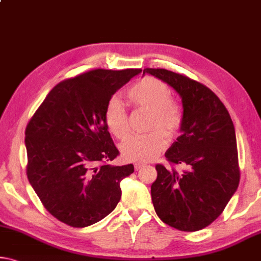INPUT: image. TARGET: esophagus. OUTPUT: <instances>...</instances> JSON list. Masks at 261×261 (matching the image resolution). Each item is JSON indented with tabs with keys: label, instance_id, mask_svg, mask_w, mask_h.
Here are the masks:
<instances>
[{
	"label": "esophagus",
	"instance_id": "obj_1",
	"mask_svg": "<svg viewBox=\"0 0 261 261\" xmlns=\"http://www.w3.org/2000/svg\"><path fill=\"white\" fill-rule=\"evenodd\" d=\"M142 167H144V164H143V163H140V162H138V163H135V164H134V168H135V170H139V169H141Z\"/></svg>",
	"mask_w": 261,
	"mask_h": 261
}]
</instances>
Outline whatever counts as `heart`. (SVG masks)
<instances>
[{"label": "heart", "mask_w": 261, "mask_h": 261, "mask_svg": "<svg viewBox=\"0 0 261 261\" xmlns=\"http://www.w3.org/2000/svg\"><path fill=\"white\" fill-rule=\"evenodd\" d=\"M128 101L134 108L149 111L146 129L148 133L132 135L122 142L120 150L128 161L146 162L166 149L167 139L174 140L183 126L182 107L172 99L170 87L161 79L144 77L127 91ZM103 121L110 133L125 139L129 125L128 113L121 100L112 97L103 110Z\"/></svg>", "instance_id": "heart-1"}]
</instances>
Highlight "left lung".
Segmentation results:
<instances>
[{
	"mask_svg": "<svg viewBox=\"0 0 261 261\" xmlns=\"http://www.w3.org/2000/svg\"><path fill=\"white\" fill-rule=\"evenodd\" d=\"M181 95L182 134L166 151L171 168L155 166L151 200L163 223L179 231L209 226L227 205L240 181L237 139L226 107L209 87L182 73L143 70ZM175 165L186 168L181 172Z\"/></svg>",
	"mask_w": 261,
	"mask_h": 261,
	"instance_id": "obj_1",
	"label": "left lung"
}]
</instances>
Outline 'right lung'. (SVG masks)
Segmentation results:
<instances>
[{
	"mask_svg": "<svg viewBox=\"0 0 261 261\" xmlns=\"http://www.w3.org/2000/svg\"><path fill=\"white\" fill-rule=\"evenodd\" d=\"M141 69H94L58 83L25 128L27 176L44 207L72 227L99 222L121 198L133 164L119 156L103 121L108 100Z\"/></svg>",
	"mask_w": 261,
	"mask_h": 261,
	"instance_id": "obj_1",
	"label": "right lung"
}]
</instances>
